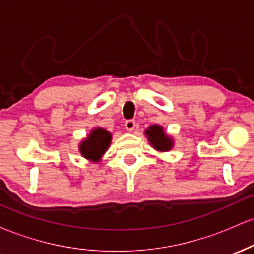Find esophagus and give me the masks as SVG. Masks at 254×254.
Masks as SVG:
<instances>
[{
	"instance_id": "obj_1",
	"label": "esophagus",
	"mask_w": 254,
	"mask_h": 254,
	"mask_svg": "<svg viewBox=\"0 0 254 254\" xmlns=\"http://www.w3.org/2000/svg\"><path fill=\"white\" fill-rule=\"evenodd\" d=\"M135 127H136V123H135V121H132V119H129V121L125 122V129H127V131H130V132L135 129Z\"/></svg>"
}]
</instances>
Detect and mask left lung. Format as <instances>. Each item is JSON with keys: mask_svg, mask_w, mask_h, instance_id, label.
I'll return each instance as SVG.
<instances>
[{"mask_svg": "<svg viewBox=\"0 0 254 254\" xmlns=\"http://www.w3.org/2000/svg\"><path fill=\"white\" fill-rule=\"evenodd\" d=\"M144 135L151 147L157 151H161V153L170 151L174 145L173 137L166 133L164 127L159 124L150 125L148 129H145Z\"/></svg>", "mask_w": 254, "mask_h": 254, "instance_id": "obj_1", "label": "left lung"}]
</instances>
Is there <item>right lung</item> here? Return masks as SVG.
<instances>
[{"label": "right lung", "mask_w": 254, "mask_h": 254, "mask_svg": "<svg viewBox=\"0 0 254 254\" xmlns=\"http://www.w3.org/2000/svg\"><path fill=\"white\" fill-rule=\"evenodd\" d=\"M112 135L104 127H94L90 130V132L84 137L82 141L78 143V151L84 159L90 162L98 164L101 161L104 154L109 149Z\"/></svg>", "instance_id": "add662e5"}]
</instances>
